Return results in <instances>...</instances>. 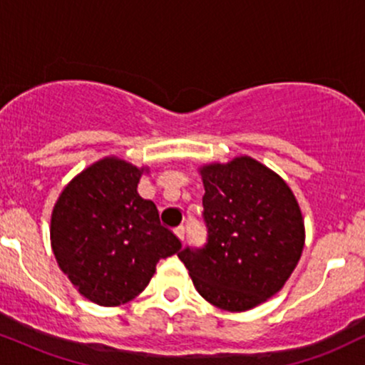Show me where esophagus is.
I'll use <instances>...</instances> for the list:
<instances>
[{"label":"esophagus","instance_id":"obj_1","mask_svg":"<svg viewBox=\"0 0 365 365\" xmlns=\"http://www.w3.org/2000/svg\"><path fill=\"white\" fill-rule=\"evenodd\" d=\"M175 235H177L180 240H185V226L183 225L177 226V228H175Z\"/></svg>","mask_w":365,"mask_h":365}]
</instances>
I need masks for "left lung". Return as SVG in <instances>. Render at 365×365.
Listing matches in <instances>:
<instances>
[{"mask_svg": "<svg viewBox=\"0 0 365 365\" xmlns=\"http://www.w3.org/2000/svg\"><path fill=\"white\" fill-rule=\"evenodd\" d=\"M207 240L178 252L197 292L240 312L273 297L304 249V221L290 187L249 156L200 170Z\"/></svg>", "mask_w": 365, "mask_h": 365, "instance_id": "8db88e82", "label": "left lung"}]
</instances>
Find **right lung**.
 <instances>
[{"mask_svg":"<svg viewBox=\"0 0 365 365\" xmlns=\"http://www.w3.org/2000/svg\"><path fill=\"white\" fill-rule=\"evenodd\" d=\"M144 170L118 158L94 163L61 192L51 216L58 266L86 299L113 307L148 287L159 259L182 242L137 192Z\"/></svg>","mask_w":365,"mask_h":365,"instance_id":"add662e5","label":"right lung"}]
</instances>
